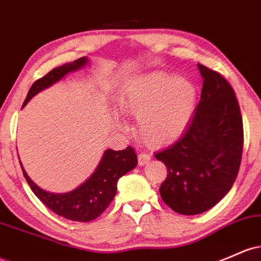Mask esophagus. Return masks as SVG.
<instances>
[{
    "label": "esophagus",
    "mask_w": 261,
    "mask_h": 261,
    "mask_svg": "<svg viewBox=\"0 0 261 261\" xmlns=\"http://www.w3.org/2000/svg\"><path fill=\"white\" fill-rule=\"evenodd\" d=\"M137 159H139V166H145L146 163L150 161V156L146 153H139Z\"/></svg>",
    "instance_id": "esophagus-1"
}]
</instances>
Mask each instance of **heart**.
<instances>
[{
	"label": "heart",
	"instance_id": "obj_1",
	"mask_svg": "<svg viewBox=\"0 0 261 261\" xmlns=\"http://www.w3.org/2000/svg\"><path fill=\"white\" fill-rule=\"evenodd\" d=\"M197 88L185 75L151 71L131 79L116 98L117 109L136 115V135L151 147L173 142L182 135L194 113ZM116 127H124L115 119Z\"/></svg>",
	"mask_w": 261,
	"mask_h": 261
}]
</instances>
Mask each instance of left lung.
Listing matches in <instances>:
<instances>
[{
	"instance_id": "obj_1",
	"label": "left lung",
	"mask_w": 261,
	"mask_h": 261,
	"mask_svg": "<svg viewBox=\"0 0 261 261\" xmlns=\"http://www.w3.org/2000/svg\"><path fill=\"white\" fill-rule=\"evenodd\" d=\"M200 100L181 139L154 153L167 167L160 187L174 212L196 216L211 210L233 187L243 152V120L233 88L198 64Z\"/></svg>"
}]
</instances>
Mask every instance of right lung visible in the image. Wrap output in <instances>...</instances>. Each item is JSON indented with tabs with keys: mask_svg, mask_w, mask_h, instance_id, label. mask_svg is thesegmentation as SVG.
Here are the masks:
<instances>
[{
	"mask_svg": "<svg viewBox=\"0 0 261 261\" xmlns=\"http://www.w3.org/2000/svg\"><path fill=\"white\" fill-rule=\"evenodd\" d=\"M88 63L89 59L87 57H82L76 61L54 68L47 75L33 83L22 108H24L27 102L42 90L58 83L68 73L82 69L88 65ZM19 163L31 190L45 207L63 218L74 222H90L98 218L109 207L116 194L117 181L120 177L136 167L137 156L130 146L121 151H114L109 148L102 154L98 167L87 181L82 183L75 190L67 193H54L43 190L31 179V177L24 171L22 162L19 161Z\"/></svg>",
	"mask_w": 261,
	"mask_h": 261,
	"instance_id": "right-lung-1",
	"label": "right lung"
}]
</instances>
